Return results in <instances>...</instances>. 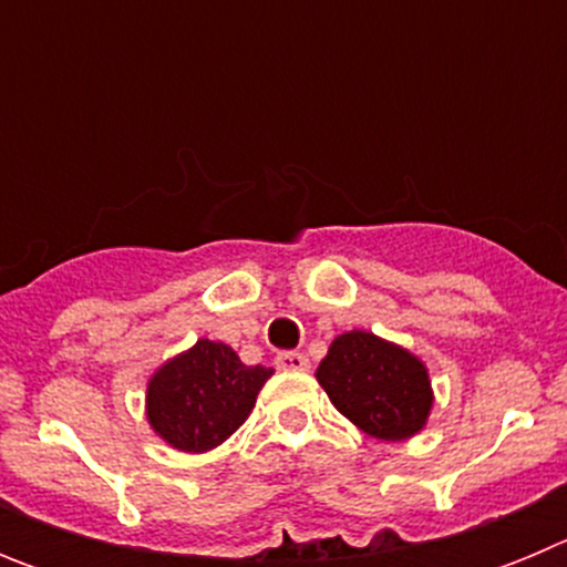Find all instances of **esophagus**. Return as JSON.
Listing matches in <instances>:
<instances>
[{"label":"esophagus","mask_w":567,"mask_h":567,"mask_svg":"<svg viewBox=\"0 0 567 567\" xmlns=\"http://www.w3.org/2000/svg\"><path fill=\"white\" fill-rule=\"evenodd\" d=\"M278 369H284V372H309V358L303 352H284L278 354Z\"/></svg>","instance_id":"obj_1"}]
</instances>
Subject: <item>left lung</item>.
<instances>
[{
    "label": "left lung",
    "mask_w": 567,
    "mask_h": 567,
    "mask_svg": "<svg viewBox=\"0 0 567 567\" xmlns=\"http://www.w3.org/2000/svg\"><path fill=\"white\" fill-rule=\"evenodd\" d=\"M315 378L334 409L369 437L409 440L432 414L434 392L423 360L363 329L338 334Z\"/></svg>",
    "instance_id": "left-lung-1"
}]
</instances>
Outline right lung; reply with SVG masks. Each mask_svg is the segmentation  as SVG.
Instances as JSON below:
<instances>
[{
  "label": "right lung",
  "mask_w": 567,
  "mask_h": 567,
  "mask_svg": "<svg viewBox=\"0 0 567 567\" xmlns=\"http://www.w3.org/2000/svg\"><path fill=\"white\" fill-rule=\"evenodd\" d=\"M269 378L267 365L240 363L233 346L202 338L153 372L144 400L147 423L178 452H213L249 417Z\"/></svg>",
  "instance_id": "add662e5"
}]
</instances>
